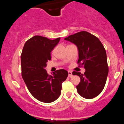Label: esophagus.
Listing matches in <instances>:
<instances>
[{
  "label": "esophagus",
  "mask_w": 124,
  "mask_h": 124,
  "mask_svg": "<svg viewBox=\"0 0 124 124\" xmlns=\"http://www.w3.org/2000/svg\"><path fill=\"white\" fill-rule=\"evenodd\" d=\"M68 74H69L68 76H69V78H72V76H73V75H72V71H70V70L68 71Z\"/></svg>",
  "instance_id": "esophagus-1"
}]
</instances>
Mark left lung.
<instances>
[{
	"label": "left lung",
	"instance_id": "8db88e82",
	"mask_svg": "<svg viewBox=\"0 0 124 124\" xmlns=\"http://www.w3.org/2000/svg\"><path fill=\"white\" fill-rule=\"evenodd\" d=\"M76 45L79 51L78 63L85 72L73 71V75L80 77L76 86L78 93L83 98L92 99L103 91L108 73L106 49L99 39L87 31H80L65 38Z\"/></svg>",
	"mask_w": 124,
	"mask_h": 124
}]
</instances>
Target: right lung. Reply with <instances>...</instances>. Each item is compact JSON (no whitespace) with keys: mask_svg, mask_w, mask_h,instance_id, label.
Instances as JSON below:
<instances>
[{"mask_svg":"<svg viewBox=\"0 0 124 124\" xmlns=\"http://www.w3.org/2000/svg\"><path fill=\"white\" fill-rule=\"evenodd\" d=\"M60 39L35 35L26 41L21 55L23 79L32 96L43 103H52L60 96L62 84L68 76V71L63 69L51 75L45 69L51 59V51Z\"/></svg>","mask_w":124,"mask_h":124,"instance_id":"1","label":"right lung"}]
</instances>
